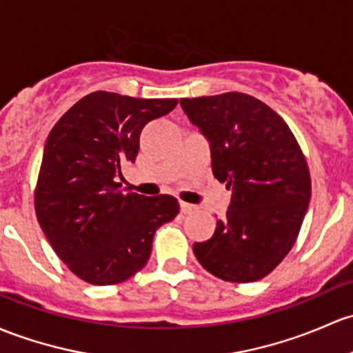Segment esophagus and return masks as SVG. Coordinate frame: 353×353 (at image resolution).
<instances>
[{
    "mask_svg": "<svg viewBox=\"0 0 353 353\" xmlns=\"http://www.w3.org/2000/svg\"><path fill=\"white\" fill-rule=\"evenodd\" d=\"M192 211H194V206L189 205V203H181V213L189 214V213H192Z\"/></svg>",
    "mask_w": 353,
    "mask_h": 353,
    "instance_id": "esophagus-1",
    "label": "esophagus"
}]
</instances>
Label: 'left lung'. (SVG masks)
I'll use <instances>...</instances> for the list:
<instances>
[{
  "instance_id": "8db88e82",
  "label": "left lung",
  "mask_w": 353,
  "mask_h": 353,
  "mask_svg": "<svg viewBox=\"0 0 353 353\" xmlns=\"http://www.w3.org/2000/svg\"><path fill=\"white\" fill-rule=\"evenodd\" d=\"M206 137L213 176L232 189L225 220L194 243L208 272L228 283H254L289 254L311 198V177L298 140L272 108L243 92L181 99Z\"/></svg>"
}]
</instances>
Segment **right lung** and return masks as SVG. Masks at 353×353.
I'll list each match as a JSON object with an SVG mask.
<instances>
[{"instance_id": "obj_1", "label": "right lung", "mask_w": 353, "mask_h": 353, "mask_svg": "<svg viewBox=\"0 0 353 353\" xmlns=\"http://www.w3.org/2000/svg\"><path fill=\"white\" fill-rule=\"evenodd\" d=\"M176 105L96 91L65 111L47 137L37 220L79 279L94 285L127 281L147 264L155 230L179 213L172 196L123 194L117 183L121 165L135 162L143 127Z\"/></svg>"}]
</instances>
